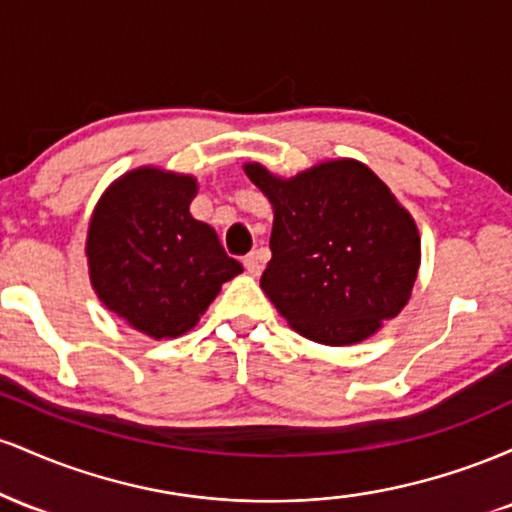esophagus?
Returning <instances> with one entry per match:
<instances>
[{"mask_svg":"<svg viewBox=\"0 0 512 512\" xmlns=\"http://www.w3.org/2000/svg\"><path fill=\"white\" fill-rule=\"evenodd\" d=\"M243 264H245V269H248L252 276H257V274L262 272V262H260V255H257V252H250V255H245L243 257Z\"/></svg>","mask_w":512,"mask_h":512,"instance_id":"obj_1","label":"esophagus"}]
</instances>
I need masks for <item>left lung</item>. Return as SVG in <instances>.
<instances>
[{
  "mask_svg": "<svg viewBox=\"0 0 512 512\" xmlns=\"http://www.w3.org/2000/svg\"><path fill=\"white\" fill-rule=\"evenodd\" d=\"M245 173L274 209L260 286L293 330L346 346L399 315L419 272L421 238L373 170L339 158L289 180L260 163H245Z\"/></svg>",
  "mask_w": 512,
  "mask_h": 512,
  "instance_id": "left-lung-1",
  "label": "left lung"
}]
</instances>
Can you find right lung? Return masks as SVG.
<instances>
[{"instance_id":"right-lung-1","label":"right lung","mask_w":512,"mask_h":512,"mask_svg":"<svg viewBox=\"0 0 512 512\" xmlns=\"http://www.w3.org/2000/svg\"><path fill=\"white\" fill-rule=\"evenodd\" d=\"M192 175L129 170L105 190L88 223L93 291L129 327L154 339L190 332L221 284L243 272L209 223L192 219Z\"/></svg>"}]
</instances>
